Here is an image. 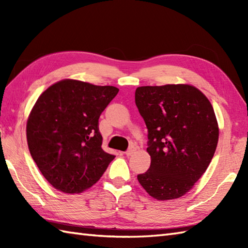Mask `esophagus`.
Masks as SVG:
<instances>
[{
    "instance_id": "obj_1",
    "label": "esophagus",
    "mask_w": 248,
    "mask_h": 248,
    "mask_svg": "<svg viewBox=\"0 0 248 248\" xmlns=\"http://www.w3.org/2000/svg\"><path fill=\"white\" fill-rule=\"evenodd\" d=\"M135 149H136V148H135V147H134V146H131V147H130V148H129V149H128L127 151H125V152H124V155H128V156H129V155H132V154H133V152L135 151Z\"/></svg>"
}]
</instances>
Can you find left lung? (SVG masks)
Wrapping results in <instances>:
<instances>
[{"label": "left lung", "instance_id": "1", "mask_svg": "<svg viewBox=\"0 0 248 248\" xmlns=\"http://www.w3.org/2000/svg\"><path fill=\"white\" fill-rule=\"evenodd\" d=\"M135 104L148 129L149 170L138 175L150 196H183L203 175L214 155L218 127L212 104L191 85L141 86Z\"/></svg>", "mask_w": 248, "mask_h": 248}]
</instances>
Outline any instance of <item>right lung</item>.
<instances>
[{
  "label": "right lung",
  "instance_id": "right-lung-1",
  "mask_svg": "<svg viewBox=\"0 0 248 248\" xmlns=\"http://www.w3.org/2000/svg\"><path fill=\"white\" fill-rule=\"evenodd\" d=\"M114 86L62 80L37 100L26 124L31 155L44 177L64 193L96 183L115 155L102 148L100 115L118 93Z\"/></svg>",
  "mask_w": 248,
  "mask_h": 248
}]
</instances>
